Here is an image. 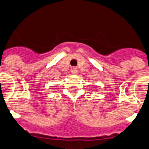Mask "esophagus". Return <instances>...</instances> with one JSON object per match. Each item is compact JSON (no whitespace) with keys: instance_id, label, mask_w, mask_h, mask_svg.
<instances>
[{"instance_id":"34e87169","label":"esophagus","mask_w":149,"mask_h":149,"mask_svg":"<svg viewBox=\"0 0 149 149\" xmlns=\"http://www.w3.org/2000/svg\"><path fill=\"white\" fill-rule=\"evenodd\" d=\"M71 71H72L73 74H76L77 73V69L75 68V67H73V68H71Z\"/></svg>"}]
</instances>
